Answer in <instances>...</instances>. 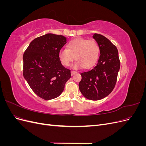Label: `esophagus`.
Listing matches in <instances>:
<instances>
[{
  "label": "esophagus",
  "instance_id": "obj_1",
  "mask_svg": "<svg viewBox=\"0 0 146 146\" xmlns=\"http://www.w3.org/2000/svg\"><path fill=\"white\" fill-rule=\"evenodd\" d=\"M76 73H77V72L74 71V70H72V71H71V75H72V76H74V75H75Z\"/></svg>",
  "mask_w": 146,
  "mask_h": 146
}]
</instances>
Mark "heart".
<instances>
[{
    "instance_id": "1",
    "label": "heart",
    "mask_w": 146,
    "mask_h": 146,
    "mask_svg": "<svg viewBox=\"0 0 146 146\" xmlns=\"http://www.w3.org/2000/svg\"><path fill=\"white\" fill-rule=\"evenodd\" d=\"M99 53L100 47L96 41L76 39L68 44V49L60 51L59 58L63 66H68L76 58L77 61L72 65L73 68L89 69L97 63Z\"/></svg>"
}]
</instances>
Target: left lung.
<instances>
[{
  "label": "left lung",
  "instance_id": "left-lung-1",
  "mask_svg": "<svg viewBox=\"0 0 146 146\" xmlns=\"http://www.w3.org/2000/svg\"><path fill=\"white\" fill-rule=\"evenodd\" d=\"M92 37L99 46L100 55L95 67L80 74L78 86L86 99L98 100L109 95L115 87L120 60L117 47L108 38L98 33Z\"/></svg>",
  "mask_w": 146,
  "mask_h": 146
}]
</instances>
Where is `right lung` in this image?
Returning a JSON list of instances; mask_svg holds the SVG:
<instances>
[{"label": "right lung", "mask_w": 146, "mask_h": 146, "mask_svg": "<svg viewBox=\"0 0 146 146\" xmlns=\"http://www.w3.org/2000/svg\"><path fill=\"white\" fill-rule=\"evenodd\" d=\"M66 43L63 35L47 33L33 39L24 52V77L41 99L58 97L71 77L70 70L64 68L59 58V52Z\"/></svg>", "instance_id": "add662e5"}]
</instances>
